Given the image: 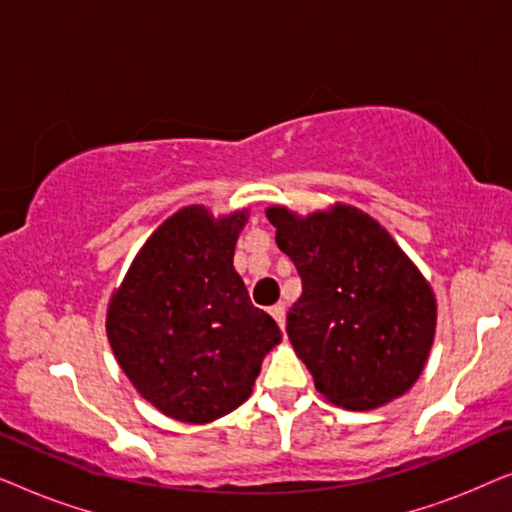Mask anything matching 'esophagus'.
I'll list each match as a JSON object with an SVG mask.
<instances>
[{"label": "esophagus", "instance_id": "esophagus-1", "mask_svg": "<svg viewBox=\"0 0 512 512\" xmlns=\"http://www.w3.org/2000/svg\"><path fill=\"white\" fill-rule=\"evenodd\" d=\"M270 314H272V319H275L277 321V324H279V328H282V331H284V305H272L270 307Z\"/></svg>", "mask_w": 512, "mask_h": 512}]
</instances>
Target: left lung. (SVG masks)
<instances>
[{
    "instance_id": "8db88e82",
    "label": "left lung",
    "mask_w": 512,
    "mask_h": 512,
    "mask_svg": "<svg viewBox=\"0 0 512 512\" xmlns=\"http://www.w3.org/2000/svg\"><path fill=\"white\" fill-rule=\"evenodd\" d=\"M265 214L303 282L286 333L317 391L349 410L405 394L436 333V298L410 258L354 207L307 219L284 207Z\"/></svg>"
}]
</instances>
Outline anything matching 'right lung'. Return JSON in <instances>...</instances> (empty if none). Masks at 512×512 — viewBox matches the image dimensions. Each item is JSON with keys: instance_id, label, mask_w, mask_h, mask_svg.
<instances>
[{"instance_id": "right-lung-1", "label": "right lung", "mask_w": 512, "mask_h": 512, "mask_svg": "<svg viewBox=\"0 0 512 512\" xmlns=\"http://www.w3.org/2000/svg\"><path fill=\"white\" fill-rule=\"evenodd\" d=\"M247 212L214 219L179 209L139 251L114 293L107 335L123 373L167 417L205 424L251 394L263 356L282 340L233 268Z\"/></svg>"}]
</instances>
